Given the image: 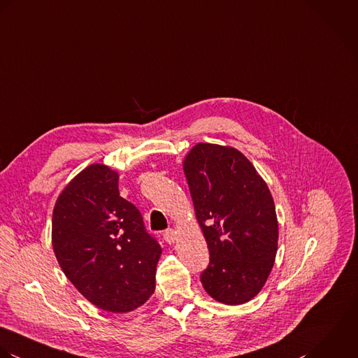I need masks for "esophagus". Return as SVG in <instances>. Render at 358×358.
Listing matches in <instances>:
<instances>
[{"mask_svg": "<svg viewBox=\"0 0 358 358\" xmlns=\"http://www.w3.org/2000/svg\"><path fill=\"white\" fill-rule=\"evenodd\" d=\"M163 236H164V241H166L167 243H174V242L177 241V232H176L173 228L166 229L164 234H163Z\"/></svg>", "mask_w": 358, "mask_h": 358, "instance_id": "obj_1", "label": "esophagus"}]
</instances>
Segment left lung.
Instances as JSON below:
<instances>
[{
	"label": "left lung",
	"mask_w": 358,
	"mask_h": 358,
	"mask_svg": "<svg viewBox=\"0 0 358 358\" xmlns=\"http://www.w3.org/2000/svg\"><path fill=\"white\" fill-rule=\"evenodd\" d=\"M210 263L205 290L218 303H248L266 285L278 249L273 195L238 149L196 143L182 162Z\"/></svg>",
	"instance_id": "8db88e82"
}]
</instances>
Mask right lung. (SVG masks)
I'll list each match as a JSON object with an SVG mask.
<instances>
[{"instance_id": "1", "label": "right lung", "mask_w": 358, "mask_h": 358, "mask_svg": "<svg viewBox=\"0 0 358 358\" xmlns=\"http://www.w3.org/2000/svg\"><path fill=\"white\" fill-rule=\"evenodd\" d=\"M55 257L74 287L109 313H130L155 292L162 248L138 209L120 196L119 173L94 163L59 194L52 212Z\"/></svg>"}]
</instances>
